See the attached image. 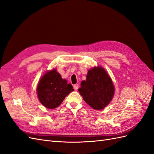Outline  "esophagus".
Here are the masks:
<instances>
[{"label":"esophagus","mask_w":154,"mask_h":154,"mask_svg":"<svg viewBox=\"0 0 154 154\" xmlns=\"http://www.w3.org/2000/svg\"><path fill=\"white\" fill-rule=\"evenodd\" d=\"M73 88H74V90H77L78 88H79V85L78 84H75L73 85Z\"/></svg>","instance_id":"obj_1"}]
</instances>
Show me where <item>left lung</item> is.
<instances>
[{
	"label": "left lung",
	"instance_id": "8db88e82",
	"mask_svg": "<svg viewBox=\"0 0 154 154\" xmlns=\"http://www.w3.org/2000/svg\"><path fill=\"white\" fill-rule=\"evenodd\" d=\"M79 92L90 107L101 110L112 100L115 87L106 71L102 67H95L88 71L86 81L81 82Z\"/></svg>",
	"mask_w": 154,
	"mask_h": 154
}]
</instances>
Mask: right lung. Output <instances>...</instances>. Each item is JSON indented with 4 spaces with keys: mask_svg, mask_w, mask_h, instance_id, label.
Instances as JSON below:
<instances>
[{
    "mask_svg": "<svg viewBox=\"0 0 154 154\" xmlns=\"http://www.w3.org/2000/svg\"><path fill=\"white\" fill-rule=\"evenodd\" d=\"M73 91L72 85L62 79L56 69L47 72L42 77L37 86L39 100L48 109L58 107L65 97Z\"/></svg>",
    "mask_w": 154,
    "mask_h": 154,
    "instance_id": "right-lung-1",
    "label": "right lung"
}]
</instances>
